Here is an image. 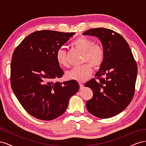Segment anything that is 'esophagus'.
Listing matches in <instances>:
<instances>
[{
    "instance_id": "1",
    "label": "esophagus",
    "mask_w": 146,
    "mask_h": 146,
    "mask_svg": "<svg viewBox=\"0 0 146 146\" xmlns=\"http://www.w3.org/2000/svg\"><path fill=\"white\" fill-rule=\"evenodd\" d=\"M79 85H80V89H82V88H83V86H84L83 84L82 83H79Z\"/></svg>"
}]
</instances>
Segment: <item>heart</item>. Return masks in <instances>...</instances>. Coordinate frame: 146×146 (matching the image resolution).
<instances>
[{
    "instance_id": "obj_1",
    "label": "heart",
    "mask_w": 146,
    "mask_h": 146,
    "mask_svg": "<svg viewBox=\"0 0 146 146\" xmlns=\"http://www.w3.org/2000/svg\"><path fill=\"white\" fill-rule=\"evenodd\" d=\"M91 39L85 37L78 38L75 40L72 44L76 48L84 52L83 62L88 61L94 67H99L102 63L105 52L103 47L99 44H93ZM56 59L61 66H67L68 60L66 53L63 47L59 48L56 52ZM92 67L90 64H85L74 67L66 74L69 80L82 82L86 80L92 73Z\"/></svg>"
}]
</instances>
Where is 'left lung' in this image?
Segmentation results:
<instances>
[{"mask_svg": "<svg viewBox=\"0 0 146 146\" xmlns=\"http://www.w3.org/2000/svg\"><path fill=\"white\" fill-rule=\"evenodd\" d=\"M83 35L98 38L105 52L102 63L95 75L99 80L92 78L85 85L93 92L92 98L86 102V108L98 117H113L133 99L138 72L136 63L125 39L113 30L91 29Z\"/></svg>", "mask_w": 146, "mask_h": 146, "instance_id": "left-lung-1", "label": "left lung"}]
</instances>
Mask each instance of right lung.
<instances>
[{
	"label": "right lung",
	"instance_id": "obj_1",
	"mask_svg": "<svg viewBox=\"0 0 146 146\" xmlns=\"http://www.w3.org/2000/svg\"><path fill=\"white\" fill-rule=\"evenodd\" d=\"M74 32L36 31L15 50L11 63V86L21 105L30 115L50 121L63 114L69 100L79 90L76 80L54 82L64 74L56 52Z\"/></svg>",
	"mask_w": 146,
	"mask_h": 146
}]
</instances>
